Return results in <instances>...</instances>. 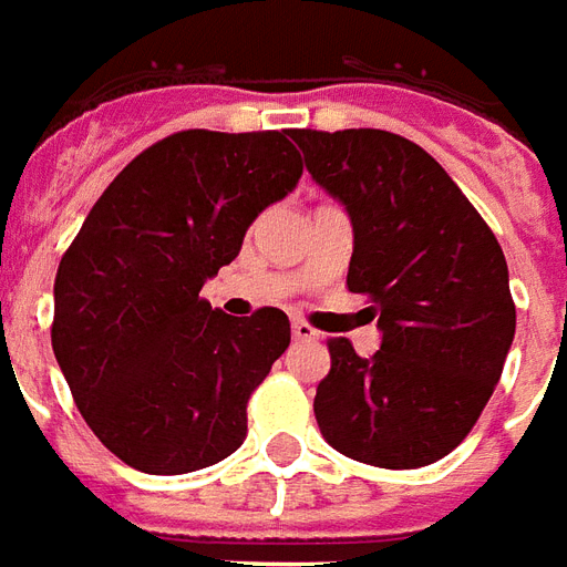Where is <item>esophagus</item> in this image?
<instances>
[{"instance_id": "esophagus-1", "label": "esophagus", "mask_w": 567, "mask_h": 567, "mask_svg": "<svg viewBox=\"0 0 567 567\" xmlns=\"http://www.w3.org/2000/svg\"><path fill=\"white\" fill-rule=\"evenodd\" d=\"M317 329H311V326L305 323V320H292V338H296V341H313V338H317Z\"/></svg>"}]
</instances>
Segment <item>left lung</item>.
Returning a JSON list of instances; mask_svg holds the SVG:
<instances>
[{"instance_id":"obj_1","label":"left lung","mask_w":567,"mask_h":567,"mask_svg":"<svg viewBox=\"0 0 567 567\" xmlns=\"http://www.w3.org/2000/svg\"><path fill=\"white\" fill-rule=\"evenodd\" d=\"M311 177L353 226L350 292H365L380 350L329 341L313 414L338 453L423 468L468 435L502 378L516 308L507 262L453 177L402 135L292 130Z\"/></svg>"}]
</instances>
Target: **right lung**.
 Returning <instances> with one entry per match:
<instances>
[{
  "label": "right lung",
  "mask_w": 567,
  "mask_h": 567,
  "mask_svg": "<svg viewBox=\"0 0 567 567\" xmlns=\"http://www.w3.org/2000/svg\"><path fill=\"white\" fill-rule=\"evenodd\" d=\"M289 132L168 135L99 196L53 284V357L78 411L144 474L208 468L247 437V399L289 347L278 308L229 317L198 292L296 189Z\"/></svg>",
  "instance_id": "1"
}]
</instances>
